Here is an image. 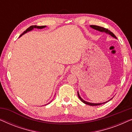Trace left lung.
I'll list each match as a JSON object with an SVG mask.
<instances>
[{"label":"left lung","instance_id":"left-lung-1","mask_svg":"<svg viewBox=\"0 0 132 132\" xmlns=\"http://www.w3.org/2000/svg\"><path fill=\"white\" fill-rule=\"evenodd\" d=\"M90 27H91V28H92L93 29H94L98 30V31H100V32H105V33H106V34H109L110 35H111L112 37H113V38H117L116 36H115L114 34L112 33V32L110 31L109 30H108V29L104 28H103V27H100V26H95V25H91V26H90ZM77 95H78L79 98H80V100L82 101L83 103H84L85 104H88V105H89V106H98V105H100V104H102L108 102H108H104V103H89V102H86V101H85L84 100H83V99L80 97V95H79V92H77Z\"/></svg>","mask_w":132,"mask_h":132}]
</instances>
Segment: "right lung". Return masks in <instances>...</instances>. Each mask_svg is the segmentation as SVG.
I'll use <instances>...</instances> for the list:
<instances>
[{"label": "right lung", "mask_w": 132, "mask_h": 132, "mask_svg": "<svg viewBox=\"0 0 132 132\" xmlns=\"http://www.w3.org/2000/svg\"><path fill=\"white\" fill-rule=\"evenodd\" d=\"M46 26H36V25H34V26H30L29 28H28V29H27L25 30V31H24V32H23V33L21 34V35L20 36V37H21V35H24V34H26V33H27V32H29V31H30V30H32V29H34V28H37V29H43V28H46Z\"/></svg>", "instance_id": "right-lung-1"}]
</instances>
